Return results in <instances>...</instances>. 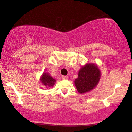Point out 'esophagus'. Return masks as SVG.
Returning a JSON list of instances; mask_svg holds the SVG:
<instances>
[{
  "label": "esophagus",
  "instance_id": "obj_1",
  "mask_svg": "<svg viewBox=\"0 0 132 132\" xmlns=\"http://www.w3.org/2000/svg\"><path fill=\"white\" fill-rule=\"evenodd\" d=\"M61 78H62V79H63V80H68V77L66 76H62Z\"/></svg>",
  "mask_w": 132,
  "mask_h": 132
}]
</instances>
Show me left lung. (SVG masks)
Returning a JSON list of instances; mask_svg holds the SVG:
<instances>
[{
  "label": "left lung",
  "instance_id": "8db88e82",
  "mask_svg": "<svg viewBox=\"0 0 132 132\" xmlns=\"http://www.w3.org/2000/svg\"><path fill=\"white\" fill-rule=\"evenodd\" d=\"M101 71L97 65L92 63L82 66L75 80V85L80 94L90 91L96 87L101 78Z\"/></svg>",
  "mask_w": 132,
  "mask_h": 132
}]
</instances>
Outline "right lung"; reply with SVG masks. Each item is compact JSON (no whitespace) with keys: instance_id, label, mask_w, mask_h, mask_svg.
Instances as JSON below:
<instances>
[{"instance_id":"1","label":"right lung","mask_w":132,"mask_h":132,"mask_svg":"<svg viewBox=\"0 0 132 132\" xmlns=\"http://www.w3.org/2000/svg\"><path fill=\"white\" fill-rule=\"evenodd\" d=\"M40 81L42 82V84L45 86H48V87H53L56 82V80L54 79L50 75L48 72H44L40 78Z\"/></svg>"}]
</instances>
